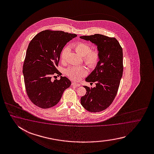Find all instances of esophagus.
<instances>
[{"label":"esophagus","mask_w":154,"mask_h":154,"mask_svg":"<svg viewBox=\"0 0 154 154\" xmlns=\"http://www.w3.org/2000/svg\"><path fill=\"white\" fill-rule=\"evenodd\" d=\"M72 86H75V87H79L80 85V84H76L75 82H72Z\"/></svg>","instance_id":"obj_1"}]
</instances>
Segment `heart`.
<instances>
[{
  "label": "heart",
  "instance_id": "1",
  "mask_svg": "<svg viewBox=\"0 0 154 154\" xmlns=\"http://www.w3.org/2000/svg\"><path fill=\"white\" fill-rule=\"evenodd\" d=\"M72 48L79 55L83 56V60L85 64L90 68H94L98 64L100 59V53L98 49H90V46L87 43L78 42L72 45ZM68 47L63 48L60 57L62 61H65L66 56L69 52ZM88 73L87 70L84 66H72L66 69V75L74 81H79L82 77L86 75Z\"/></svg>",
  "mask_w": 154,
  "mask_h": 154
}]
</instances>
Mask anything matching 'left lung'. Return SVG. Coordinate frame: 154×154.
I'll return each instance as SVG.
<instances>
[{
  "label": "left lung",
  "mask_w": 154,
  "mask_h": 154,
  "mask_svg": "<svg viewBox=\"0 0 154 154\" xmlns=\"http://www.w3.org/2000/svg\"><path fill=\"white\" fill-rule=\"evenodd\" d=\"M80 38L94 43L100 53L98 64L85 79L95 82L96 87L84 86L87 92L81 98V104L88 111H102L111 105L118 92L123 71L122 48L116 38L100 34Z\"/></svg>",
  "instance_id": "obj_1"
}]
</instances>
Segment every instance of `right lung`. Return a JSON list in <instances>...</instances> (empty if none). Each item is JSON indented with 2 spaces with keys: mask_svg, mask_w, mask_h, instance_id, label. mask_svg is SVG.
Here are the masks:
<instances>
[{
  "mask_svg": "<svg viewBox=\"0 0 154 154\" xmlns=\"http://www.w3.org/2000/svg\"><path fill=\"white\" fill-rule=\"evenodd\" d=\"M75 34L47 29L37 34L29 42L23 63L27 95L34 105L41 108L52 107L59 102L64 90L71 85L66 76L51 81L52 75H61L58 66L60 53Z\"/></svg>",
  "mask_w": 154,
  "mask_h": 154,
  "instance_id": "add662e5",
  "label": "right lung"
}]
</instances>
